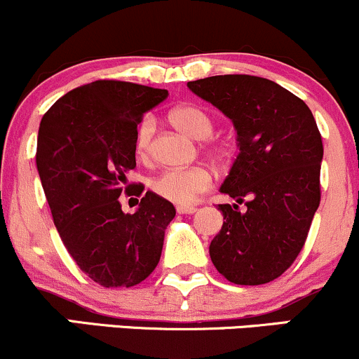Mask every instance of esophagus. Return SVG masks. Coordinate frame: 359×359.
<instances>
[{
    "label": "esophagus",
    "instance_id": "1",
    "mask_svg": "<svg viewBox=\"0 0 359 359\" xmlns=\"http://www.w3.org/2000/svg\"><path fill=\"white\" fill-rule=\"evenodd\" d=\"M176 210H178V213H195L196 207H193V205H178Z\"/></svg>",
    "mask_w": 359,
    "mask_h": 359
}]
</instances>
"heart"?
<instances>
[{
	"mask_svg": "<svg viewBox=\"0 0 359 359\" xmlns=\"http://www.w3.org/2000/svg\"><path fill=\"white\" fill-rule=\"evenodd\" d=\"M169 120L178 130L195 140L208 139L215 130V120L205 108L198 104H180L169 111ZM156 134V118L146 115L135 128V151L140 158H147L151 152L152 139ZM208 149L215 159H224L229 154V149L222 142H210ZM210 172L203 168H184L166 169L152 180L151 188L156 195L163 196L175 203H190L196 195L210 188Z\"/></svg>",
	"mask_w": 359,
	"mask_h": 359,
	"instance_id": "1",
	"label": "heart"
}]
</instances>
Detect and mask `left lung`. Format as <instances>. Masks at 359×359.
<instances>
[{"label": "left lung", "instance_id": "obj_1", "mask_svg": "<svg viewBox=\"0 0 359 359\" xmlns=\"http://www.w3.org/2000/svg\"><path fill=\"white\" fill-rule=\"evenodd\" d=\"M188 88L232 120L239 154L220 191L224 225L210 243L220 275L263 285L283 275L304 248L320 203V132L299 96L269 79L225 74Z\"/></svg>", "mask_w": 359, "mask_h": 359}]
</instances>
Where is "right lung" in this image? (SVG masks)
<instances>
[{
    "label": "right lung",
    "mask_w": 359,
    "mask_h": 359,
    "mask_svg": "<svg viewBox=\"0 0 359 359\" xmlns=\"http://www.w3.org/2000/svg\"><path fill=\"white\" fill-rule=\"evenodd\" d=\"M166 90L126 81H95L59 98L42 116L37 169L54 225L81 271L107 288L134 287L154 271L171 201L147 191L135 213L118 196L135 168V128ZM127 195L144 191L130 184Z\"/></svg>",
    "instance_id": "right-lung-1"
}]
</instances>
